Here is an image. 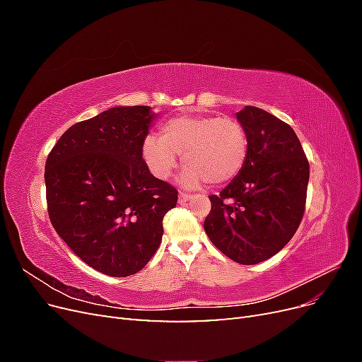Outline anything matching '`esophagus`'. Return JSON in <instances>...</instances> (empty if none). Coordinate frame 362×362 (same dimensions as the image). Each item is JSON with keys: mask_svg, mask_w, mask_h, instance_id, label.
Here are the masks:
<instances>
[{"mask_svg": "<svg viewBox=\"0 0 362 362\" xmlns=\"http://www.w3.org/2000/svg\"><path fill=\"white\" fill-rule=\"evenodd\" d=\"M190 198H192V196L189 193H180L178 194V202L180 204H185L187 201H190Z\"/></svg>", "mask_w": 362, "mask_h": 362, "instance_id": "34e87169", "label": "esophagus"}]
</instances>
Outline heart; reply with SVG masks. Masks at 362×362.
<instances>
[{
    "label": "heart",
    "mask_w": 362,
    "mask_h": 362,
    "mask_svg": "<svg viewBox=\"0 0 362 362\" xmlns=\"http://www.w3.org/2000/svg\"><path fill=\"white\" fill-rule=\"evenodd\" d=\"M249 140L243 125L233 117L214 115H180L166 120L160 137H146L141 154L158 180H169L182 156L187 168L181 175L185 187L204 182L222 185L243 169Z\"/></svg>",
    "instance_id": "heart-1"
}]
</instances>
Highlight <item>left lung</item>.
I'll return each mask as SVG.
<instances>
[{"mask_svg": "<svg viewBox=\"0 0 362 362\" xmlns=\"http://www.w3.org/2000/svg\"><path fill=\"white\" fill-rule=\"evenodd\" d=\"M249 152L243 169L211 194L204 229L213 245L238 264H258L286 246L305 211L310 164L293 128L261 108L237 113Z\"/></svg>", "mask_w": 362, "mask_h": 362, "instance_id": "8db88e82", "label": "left lung"}]
</instances>
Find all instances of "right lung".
Instances as JSON below:
<instances>
[{
    "instance_id": "1",
    "label": "right lung",
    "mask_w": 362,
    "mask_h": 362,
    "mask_svg": "<svg viewBox=\"0 0 362 362\" xmlns=\"http://www.w3.org/2000/svg\"><path fill=\"white\" fill-rule=\"evenodd\" d=\"M156 113L113 107L64 131L45 164L49 221L76 257L108 276L144 269L178 192L149 172L141 146Z\"/></svg>"
}]
</instances>
